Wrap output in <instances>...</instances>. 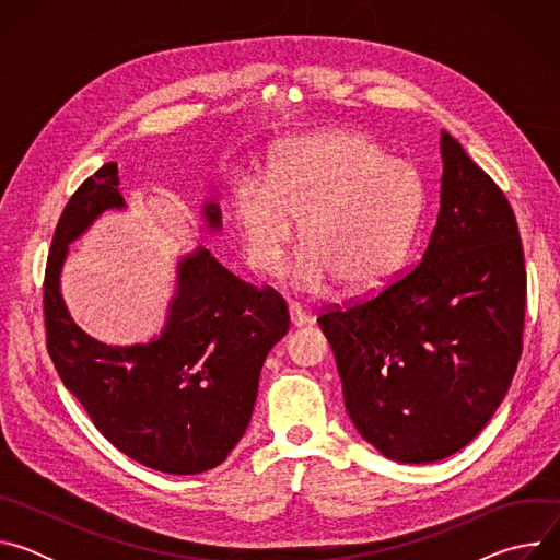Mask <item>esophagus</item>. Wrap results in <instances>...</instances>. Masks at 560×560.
<instances>
[{"instance_id": "esophagus-1", "label": "esophagus", "mask_w": 560, "mask_h": 560, "mask_svg": "<svg viewBox=\"0 0 560 560\" xmlns=\"http://www.w3.org/2000/svg\"><path fill=\"white\" fill-rule=\"evenodd\" d=\"M288 312H290V324H292V328H303V326H307L312 318H310V314H305V310L301 307V305H296V303H290L288 305Z\"/></svg>"}]
</instances>
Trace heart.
I'll return each instance as SVG.
<instances>
[{
    "mask_svg": "<svg viewBox=\"0 0 560 560\" xmlns=\"http://www.w3.org/2000/svg\"><path fill=\"white\" fill-rule=\"evenodd\" d=\"M425 210V184L406 159L370 135L332 130L285 143L268 182H242L232 219L248 264L277 275L296 234L307 244L288 270L307 294L337 279L368 290L389 279L412 250Z\"/></svg>",
    "mask_w": 560,
    "mask_h": 560,
    "instance_id": "obj_1",
    "label": "heart"
}]
</instances>
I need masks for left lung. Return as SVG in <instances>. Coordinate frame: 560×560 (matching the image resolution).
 Returning a JSON list of instances; mask_svg holds the SVG:
<instances>
[{
  "instance_id": "8db88e82",
  "label": "left lung",
  "mask_w": 560,
  "mask_h": 560,
  "mask_svg": "<svg viewBox=\"0 0 560 560\" xmlns=\"http://www.w3.org/2000/svg\"><path fill=\"white\" fill-rule=\"evenodd\" d=\"M441 164L421 264L374 299L318 316L357 432L415 465L488 425L523 350L527 277L512 206L445 130Z\"/></svg>"
}]
</instances>
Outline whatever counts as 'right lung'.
<instances>
[{
  "label": "right lung",
  "mask_w": 560,
  "mask_h": 560,
  "mask_svg": "<svg viewBox=\"0 0 560 560\" xmlns=\"http://www.w3.org/2000/svg\"><path fill=\"white\" fill-rule=\"evenodd\" d=\"M117 164L102 166L66 203L44 281L48 352L95 428L132 460L164 474H201L250 423L268 352L290 330L285 301L228 272L197 246L177 261L166 322L145 343L110 346L79 326L61 294L70 244L108 210H128ZM201 232L221 210L201 203Z\"/></svg>",
  "instance_id": "add662e5"
}]
</instances>
